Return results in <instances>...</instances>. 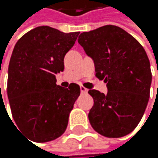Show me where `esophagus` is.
<instances>
[{
  "label": "esophagus",
  "instance_id": "esophagus-1",
  "mask_svg": "<svg viewBox=\"0 0 158 158\" xmlns=\"http://www.w3.org/2000/svg\"><path fill=\"white\" fill-rule=\"evenodd\" d=\"M80 89H81V94H86V93L88 92V90H87L85 87H83V86H81Z\"/></svg>",
  "mask_w": 158,
  "mask_h": 158
}]
</instances>
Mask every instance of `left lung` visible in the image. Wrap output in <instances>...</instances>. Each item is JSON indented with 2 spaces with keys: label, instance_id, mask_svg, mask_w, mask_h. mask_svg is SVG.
I'll list each match as a JSON object with an SVG mask.
<instances>
[{
  "label": "left lung",
  "instance_id": "left-lung-1",
  "mask_svg": "<svg viewBox=\"0 0 158 158\" xmlns=\"http://www.w3.org/2000/svg\"><path fill=\"white\" fill-rule=\"evenodd\" d=\"M77 41L108 89L106 95L95 89L88 91L94 98L88 114L91 125L107 137L130 134L142 118L150 97L152 72L144 48L116 25L83 32Z\"/></svg>",
  "mask_w": 158,
  "mask_h": 158
}]
</instances>
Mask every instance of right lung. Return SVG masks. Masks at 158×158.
<instances>
[{
    "instance_id": "add662e5",
    "label": "right lung",
    "mask_w": 158,
    "mask_h": 158,
    "mask_svg": "<svg viewBox=\"0 0 158 158\" xmlns=\"http://www.w3.org/2000/svg\"><path fill=\"white\" fill-rule=\"evenodd\" d=\"M78 34L39 26L23 35L13 49L7 96L17 126L32 141L54 140L66 130L81 89L76 83L68 88L57 85L56 75L64 70V56Z\"/></svg>"
}]
</instances>
